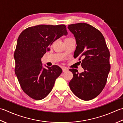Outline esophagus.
I'll use <instances>...</instances> for the list:
<instances>
[{
	"label": "esophagus",
	"instance_id": "obj_1",
	"mask_svg": "<svg viewBox=\"0 0 123 123\" xmlns=\"http://www.w3.org/2000/svg\"><path fill=\"white\" fill-rule=\"evenodd\" d=\"M62 72H66V71H68V69H67V68H66V67H62Z\"/></svg>",
	"mask_w": 123,
	"mask_h": 123
}]
</instances>
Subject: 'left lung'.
<instances>
[{
  "mask_svg": "<svg viewBox=\"0 0 123 123\" xmlns=\"http://www.w3.org/2000/svg\"><path fill=\"white\" fill-rule=\"evenodd\" d=\"M68 29L74 34L77 46L74 57L82 58L84 72L69 69L73 74L69 83L71 91L79 98L90 100L101 93L106 84L111 69L110 52L105 37L98 30L85 23L69 25Z\"/></svg>",
  "mask_w": 123,
  "mask_h": 123,
  "instance_id": "obj_1",
  "label": "left lung"
}]
</instances>
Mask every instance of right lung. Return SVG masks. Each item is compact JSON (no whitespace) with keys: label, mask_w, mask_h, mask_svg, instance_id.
Segmentation results:
<instances>
[{"label":"right lung","mask_w":123,"mask_h":123,"mask_svg":"<svg viewBox=\"0 0 123 123\" xmlns=\"http://www.w3.org/2000/svg\"><path fill=\"white\" fill-rule=\"evenodd\" d=\"M67 34L64 24L39 25L25 29L19 36L14 55L15 73L23 91L31 98L46 97L62 73L57 65L43 68L41 58L55 40Z\"/></svg>","instance_id":"add662e5"}]
</instances>
